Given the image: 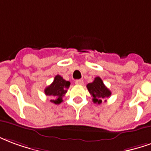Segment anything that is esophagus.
<instances>
[{
    "label": "esophagus",
    "instance_id": "esophagus-1",
    "mask_svg": "<svg viewBox=\"0 0 151 151\" xmlns=\"http://www.w3.org/2000/svg\"><path fill=\"white\" fill-rule=\"evenodd\" d=\"M75 83L77 85H83L84 84V81H83V80H77V81H76Z\"/></svg>",
    "mask_w": 151,
    "mask_h": 151
}]
</instances>
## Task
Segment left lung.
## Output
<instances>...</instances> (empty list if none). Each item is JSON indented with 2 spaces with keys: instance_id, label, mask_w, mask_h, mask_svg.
<instances>
[{
  "instance_id": "1",
  "label": "left lung",
  "mask_w": 151,
  "mask_h": 151,
  "mask_svg": "<svg viewBox=\"0 0 151 151\" xmlns=\"http://www.w3.org/2000/svg\"><path fill=\"white\" fill-rule=\"evenodd\" d=\"M87 88L93 97V101L98 104H101L103 99L111 95V92L106 87L103 81L98 76L92 83L87 84Z\"/></svg>"
}]
</instances>
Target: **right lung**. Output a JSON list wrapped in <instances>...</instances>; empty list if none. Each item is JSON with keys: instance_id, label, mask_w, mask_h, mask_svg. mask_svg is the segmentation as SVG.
I'll list each match as a JSON object with an SVG mask.
<instances>
[{"instance_id": "1", "label": "right lung", "mask_w": 151, "mask_h": 151, "mask_svg": "<svg viewBox=\"0 0 151 151\" xmlns=\"http://www.w3.org/2000/svg\"><path fill=\"white\" fill-rule=\"evenodd\" d=\"M70 84L69 81H65L61 76L57 75L53 79V83L45 88V93L52 98V100H50L51 102L54 104H60L63 101V96L70 87Z\"/></svg>"}]
</instances>
